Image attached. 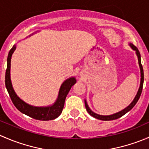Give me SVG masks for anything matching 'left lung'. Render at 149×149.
Wrapping results in <instances>:
<instances>
[{"instance_id": "obj_1", "label": "left lung", "mask_w": 149, "mask_h": 149, "mask_svg": "<svg viewBox=\"0 0 149 149\" xmlns=\"http://www.w3.org/2000/svg\"><path fill=\"white\" fill-rule=\"evenodd\" d=\"M129 45H130V47L132 48V49H133L134 51H136V54L138 57V61H139V67H140V70H141V83H140V86L139 90H138V92L136 94V97L135 98L133 99V100L132 101V102L127 107H126L125 109H123V110L120 111V112H116L115 114H112V115H99V114L95 113V112H93L91 109L88 107V104L86 102V100H84V102H85V107L86 109L87 112L89 113V115L91 116L94 117V118H97L98 120H116L118 118H121L122 116L126 114L127 112H128L133 107L136 105V104L137 103V102L139 101L140 96H141V92H142V89H143V80H144V75H143V66L141 65V54H140L139 49L138 48L136 47V46L133 45V44L132 43H129Z\"/></svg>"}]
</instances>
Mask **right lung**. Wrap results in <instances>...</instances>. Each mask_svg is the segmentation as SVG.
<instances>
[{
	"label": "right lung",
	"instance_id": "add662e5",
	"mask_svg": "<svg viewBox=\"0 0 149 149\" xmlns=\"http://www.w3.org/2000/svg\"><path fill=\"white\" fill-rule=\"evenodd\" d=\"M32 34H31L30 36H31ZM16 48V45H14L8 52V58H7V68L5 76L6 87L9 94L12 102L22 113L31 117L35 120H51L55 119L62 113L66 97H67L71 87L76 83V78H68L61 84L58 98L52 104L47 107H36L29 104L18 97L13 89L11 80H10V61H11L12 55Z\"/></svg>",
	"mask_w": 149,
	"mask_h": 149
}]
</instances>
